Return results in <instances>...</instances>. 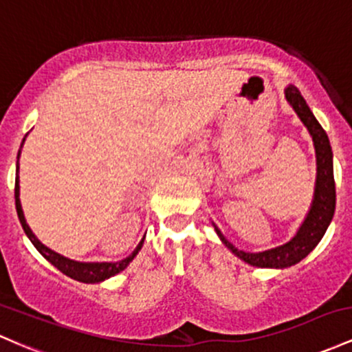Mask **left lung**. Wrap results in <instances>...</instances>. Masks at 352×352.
Segmentation results:
<instances>
[{"mask_svg": "<svg viewBox=\"0 0 352 352\" xmlns=\"http://www.w3.org/2000/svg\"><path fill=\"white\" fill-rule=\"evenodd\" d=\"M286 100L293 106L294 111L301 118V121L309 129L313 136L314 148H316V160H318V179H316V191L311 211L307 212V218L304 219L302 226L299 228L298 234L294 236L289 243L283 246L274 248V250L263 251V252H244L238 248L232 246L229 241L221 234V231L216 228V232L219 234L221 241L234 252L243 261L252 264L258 267H289L293 264L299 263L306 258L311 251L318 246V243L324 236L327 226L334 216L336 208V184L333 175V151H331L329 140L322 126L318 123L314 114L311 113L309 106L306 104L301 91L296 86H289L286 89Z\"/></svg>", "mask_w": 352, "mask_h": 352, "instance_id": "8db88e82", "label": "left lung"}]
</instances>
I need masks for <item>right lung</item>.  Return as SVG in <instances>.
<instances>
[{
  "instance_id": "add662e5",
  "label": "right lung",
  "mask_w": 352,
  "mask_h": 352,
  "mask_svg": "<svg viewBox=\"0 0 352 352\" xmlns=\"http://www.w3.org/2000/svg\"><path fill=\"white\" fill-rule=\"evenodd\" d=\"M23 141H25V140H23ZM18 157H19V155H18ZM14 203H16V212H18L19 223H21L23 229H25L28 238H30L31 243L34 244V248H36V250L41 252L43 258L48 259V261L53 264L54 267H58V270L61 271L63 274L69 276V278L76 279V281L101 283V281H104V279H108V278H111V276L118 274V272L123 271L124 267L133 261L134 256L138 254V251L141 250V246H143V243H144V239L141 241V243L138 244L136 250H134L131 254L128 256V258L123 259V261H118V263H78V261H73V259L65 258V256H61V254H58V252L51 251L50 248L45 246V244L39 243L36 236L33 234V231H31L30 226L26 224L25 214H23V209H21V203H19V179H18V176H16V181H14Z\"/></svg>"
}]
</instances>
